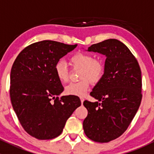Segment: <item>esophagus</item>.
<instances>
[{
  "label": "esophagus",
  "mask_w": 154,
  "mask_h": 154,
  "mask_svg": "<svg viewBox=\"0 0 154 154\" xmlns=\"http://www.w3.org/2000/svg\"><path fill=\"white\" fill-rule=\"evenodd\" d=\"M80 100H81V103L83 104V101H84V98H83V97H80Z\"/></svg>",
  "instance_id": "esophagus-1"
}]
</instances>
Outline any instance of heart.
Listing matches in <instances>:
<instances>
[{
    "instance_id": "heart-1",
    "label": "heart",
    "mask_w": 154,
    "mask_h": 154,
    "mask_svg": "<svg viewBox=\"0 0 154 154\" xmlns=\"http://www.w3.org/2000/svg\"><path fill=\"white\" fill-rule=\"evenodd\" d=\"M70 64L74 69H80L78 78L80 81L70 83L65 88L68 95L83 96L89 88L90 83L96 84L103 78L105 65L103 60L94 58L92 54L77 52L70 57ZM57 77L61 83H67L69 79V70L63 60H59L54 66Z\"/></svg>"
}]
</instances>
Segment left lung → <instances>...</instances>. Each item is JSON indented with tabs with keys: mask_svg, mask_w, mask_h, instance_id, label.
Returning a JSON list of instances; mask_svg holds the SVG:
<instances>
[{
	"mask_svg": "<svg viewBox=\"0 0 154 154\" xmlns=\"http://www.w3.org/2000/svg\"><path fill=\"white\" fill-rule=\"evenodd\" d=\"M88 51L103 54L106 59L103 78L90 92L98 101L83 102L88 110L83 130L91 140L106 143L125 133L139 109L142 72L134 55L119 40H104Z\"/></svg>",
	"mask_w": 154,
	"mask_h": 154,
	"instance_id": "left-lung-1",
	"label": "left lung"
}]
</instances>
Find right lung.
I'll return each mask as SVG.
<instances>
[{"label": "right lung", "instance_id": "1", "mask_svg": "<svg viewBox=\"0 0 154 154\" xmlns=\"http://www.w3.org/2000/svg\"><path fill=\"white\" fill-rule=\"evenodd\" d=\"M77 45L37 42L23 49L12 65V107L24 130L35 139L48 140L60 136L68 118L81 105L77 96L58 97L64 88L54 71L56 63Z\"/></svg>", "mask_w": 154, "mask_h": 154}]
</instances>
